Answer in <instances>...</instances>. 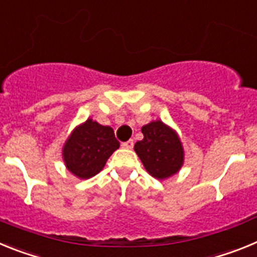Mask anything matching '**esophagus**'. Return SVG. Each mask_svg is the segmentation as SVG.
Masks as SVG:
<instances>
[{"label":"esophagus","instance_id":"34e87169","mask_svg":"<svg viewBox=\"0 0 257 257\" xmlns=\"http://www.w3.org/2000/svg\"><path fill=\"white\" fill-rule=\"evenodd\" d=\"M133 147H134V140L133 139L122 143V148H124V149H133Z\"/></svg>","mask_w":257,"mask_h":257}]
</instances>
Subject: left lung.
<instances>
[{"label": "left lung", "mask_w": 257, "mask_h": 257, "mask_svg": "<svg viewBox=\"0 0 257 257\" xmlns=\"http://www.w3.org/2000/svg\"><path fill=\"white\" fill-rule=\"evenodd\" d=\"M143 140L134 147L149 175L158 180L171 178L184 165L183 143L178 133L161 119L142 127Z\"/></svg>", "instance_id": "1"}]
</instances>
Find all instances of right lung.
Instances as JSON below:
<instances>
[{
	"label": "right lung",
	"mask_w": 257,
	"mask_h": 257,
	"mask_svg": "<svg viewBox=\"0 0 257 257\" xmlns=\"http://www.w3.org/2000/svg\"><path fill=\"white\" fill-rule=\"evenodd\" d=\"M119 148L112 127L92 118L74 127L63 145V161L76 178L90 179L101 171L113 152Z\"/></svg>",
	"instance_id": "add662e5"
}]
</instances>
